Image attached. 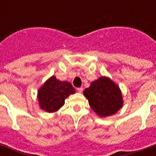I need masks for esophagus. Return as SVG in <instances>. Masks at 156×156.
I'll use <instances>...</instances> for the list:
<instances>
[{"instance_id": "esophagus-1", "label": "esophagus", "mask_w": 156, "mask_h": 156, "mask_svg": "<svg viewBox=\"0 0 156 156\" xmlns=\"http://www.w3.org/2000/svg\"><path fill=\"white\" fill-rule=\"evenodd\" d=\"M77 90H78L79 93H82V92H83V87H78V89H77Z\"/></svg>"}]
</instances>
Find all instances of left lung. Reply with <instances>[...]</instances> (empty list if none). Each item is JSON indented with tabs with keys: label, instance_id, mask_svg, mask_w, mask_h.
<instances>
[{
	"label": "left lung",
	"instance_id": "left-lung-1",
	"mask_svg": "<svg viewBox=\"0 0 156 156\" xmlns=\"http://www.w3.org/2000/svg\"><path fill=\"white\" fill-rule=\"evenodd\" d=\"M90 108L98 116H112L116 113L123 105L120 88L109 78L100 77L93 81L83 91Z\"/></svg>",
	"mask_w": 156,
	"mask_h": 156
}]
</instances>
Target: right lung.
I'll return each instance as SVG.
<instances>
[{"mask_svg":"<svg viewBox=\"0 0 156 156\" xmlns=\"http://www.w3.org/2000/svg\"><path fill=\"white\" fill-rule=\"evenodd\" d=\"M75 89L69 82H61L55 76L49 78L38 90V100L40 108L48 112H54L65 104V100Z\"/></svg>","mask_w":156,"mask_h":156,"instance_id":"1","label":"right lung"}]
</instances>
